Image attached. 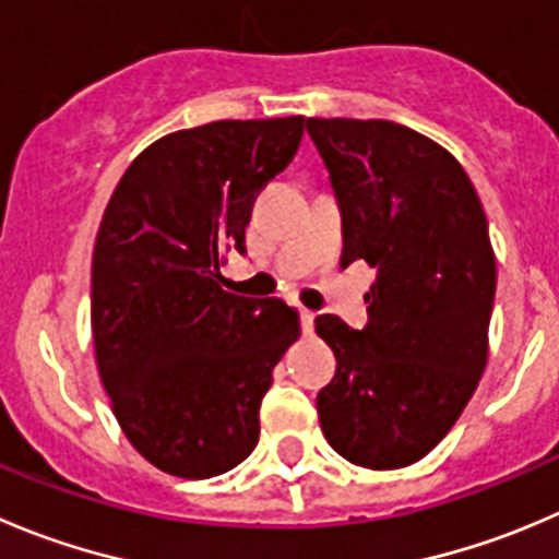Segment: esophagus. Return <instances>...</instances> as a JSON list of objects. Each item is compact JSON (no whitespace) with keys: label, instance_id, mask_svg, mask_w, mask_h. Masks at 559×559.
I'll return each mask as SVG.
<instances>
[{"label":"esophagus","instance_id":"esophagus-1","mask_svg":"<svg viewBox=\"0 0 559 559\" xmlns=\"http://www.w3.org/2000/svg\"><path fill=\"white\" fill-rule=\"evenodd\" d=\"M313 319H317V313L308 311V308H300V328L306 335L313 333Z\"/></svg>","mask_w":559,"mask_h":559}]
</instances>
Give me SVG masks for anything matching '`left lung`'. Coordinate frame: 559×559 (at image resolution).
I'll list each match as a JSON object with an SVG mask.
<instances>
[{"mask_svg": "<svg viewBox=\"0 0 559 559\" xmlns=\"http://www.w3.org/2000/svg\"><path fill=\"white\" fill-rule=\"evenodd\" d=\"M330 175L341 264L377 270L368 322L317 317L335 352L317 395L330 448L368 469L424 459L473 399L489 357L497 262L467 171L448 150L388 119H306Z\"/></svg>", "mask_w": 559, "mask_h": 559, "instance_id": "8db88e82", "label": "left lung"}]
</instances>
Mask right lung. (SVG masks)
Here are the masks:
<instances>
[{
  "instance_id": "obj_1",
  "label": "right lung",
  "mask_w": 559,
  "mask_h": 559,
  "mask_svg": "<svg viewBox=\"0 0 559 559\" xmlns=\"http://www.w3.org/2000/svg\"><path fill=\"white\" fill-rule=\"evenodd\" d=\"M302 117L224 119L150 144L108 199L92 253V338L133 448L177 478L251 456L275 362L300 335L278 297L221 289L257 193L286 169Z\"/></svg>"
}]
</instances>
